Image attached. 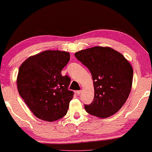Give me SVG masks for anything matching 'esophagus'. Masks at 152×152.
Segmentation results:
<instances>
[{
    "instance_id": "34e87169",
    "label": "esophagus",
    "mask_w": 152,
    "mask_h": 152,
    "mask_svg": "<svg viewBox=\"0 0 152 152\" xmlns=\"http://www.w3.org/2000/svg\"><path fill=\"white\" fill-rule=\"evenodd\" d=\"M81 93H82V91H81V90H79V91H76V94L77 95H80L81 94Z\"/></svg>"
}]
</instances>
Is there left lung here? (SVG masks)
Instances as JSON below:
<instances>
[{
	"label": "left lung",
	"instance_id": "left-lung-1",
	"mask_svg": "<svg viewBox=\"0 0 152 152\" xmlns=\"http://www.w3.org/2000/svg\"><path fill=\"white\" fill-rule=\"evenodd\" d=\"M92 75L94 99L84 104L87 113L109 117L121 109L132 86L133 68L121 53L109 47L96 46L75 54Z\"/></svg>",
	"mask_w": 152,
	"mask_h": 152
}]
</instances>
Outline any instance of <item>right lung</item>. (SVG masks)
Returning a JSON list of instances; mask_svg holds the SVG:
<instances>
[{"instance_id": "obj_1", "label": "right lung", "mask_w": 152, "mask_h": 152, "mask_svg": "<svg viewBox=\"0 0 152 152\" xmlns=\"http://www.w3.org/2000/svg\"><path fill=\"white\" fill-rule=\"evenodd\" d=\"M69 60L68 52L46 50L29 57L20 66L18 93L39 119L53 122L67 113L74 92L68 89L69 77L61 73Z\"/></svg>"}]
</instances>
